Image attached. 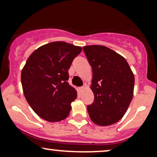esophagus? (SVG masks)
<instances>
[{
    "label": "esophagus",
    "instance_id": "34e87169",
    "mask_svg": "<svg viewBox=\"0 0 157 157\" xmlns=\"http://www.w3.org/2000/svg\"><path fill=\"white\" fill-rule=\"evenodd\" d=\"M84 89H85V86H81V87H80L81 90H84Z\"/></svg>",
    "mask_w": 157,
    "mask_h": 157
}]
</instances>
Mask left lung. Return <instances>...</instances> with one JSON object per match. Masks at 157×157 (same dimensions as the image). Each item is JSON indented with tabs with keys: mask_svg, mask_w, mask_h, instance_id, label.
<instances>
[{
	"mask_svg": "<svg viewBox=\"0 0 157 157\" xmlns=\"http://www.w3.org/2000/svg\"><path fill=\"white\" fill-rule=\"evenodd\" d=\"M83 50L92 69L94 99L87 105L89 115L98 125L113 124L123 117L132 101L134 74L124 58L106 46H86Z\"/></svg>",
	"mask_w": 157,
	"mask_h": 157,
	"instance_id": "obj_1",
	"label": "left lung"
}]
</instances>
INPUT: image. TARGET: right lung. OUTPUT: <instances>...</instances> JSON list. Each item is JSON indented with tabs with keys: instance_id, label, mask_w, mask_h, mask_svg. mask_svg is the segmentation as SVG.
I'll return each mask as SVG.
<instances>
[{
	"instance_id": "right-lung-1",
	"label": "right lung",
	"mask_w": 157,
	"mask_h": 157,
	"mask_svg": "<svg viewBox=\"0 0 157 157\" xmlns=\"http://www.w3.org/2000/svg\"><path fill=\"white\" fill-rule=\"evenodd\" d=\"M81 46L55 41L38 48L28 57L21 73L23 92L40 118L55 122L65 119L77 92L67 82L68 70Z\"/></svg>"
}]
</instances>
